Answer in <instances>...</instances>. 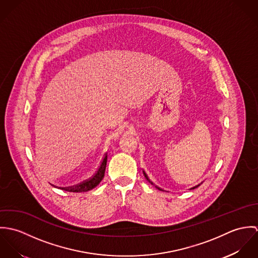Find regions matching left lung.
I'll use <instances>...</instances> for the list:
<instances>
[{"instance_id":"obj_1","label":"left lung","mask_w":258,"mask_h":258,"mask_svg":"<svg viewBox=\"0 0 258 258\" xmlns=\"http://www.w3.org/2000/svg\"><path fill=\"white\" fill-rule=\"evenodd\" d=\"M143 173H144V176H145V178H146V179H147L148 181H149V182H150V180H149V179H148L147 175H146V174H145V172H143ZM150 183H151V182H150ZM197 186H199V185H196V186H194V187H192V188H195V187H197ZM158 188H159V187H158Z\"/></svg>"}]
</instances>
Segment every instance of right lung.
<instances>
[{
	"label": "right lung",
	"instance_id": "obj_1",
	"mask_svg": "<svg viewBox=\"0 0 258 258\" xmlns=\"http://www.w3.org/2000/svg\"><path fill=\"white\" fill-rule=\"evenodd\" d=\"M106 163H107V156H105L102 159L97 171L95 172V174L91 178H89L86 181H83L80 184L62 187V189L67 190V191H73V192H82V191H88V190L94 188L97 184L102 181V179L104 177L105 169H106Z\"/></svg>",
	"mask_w": 258,
	"mask_h": 258
}]
</instances>
